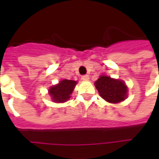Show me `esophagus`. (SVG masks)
<instances>
[{
	"instance_id": "obj_1",
	"label": "esophagus",
	"mask_w": 159,
	"mask_h": 159,
	"mask_svg": "<svg viewBox=\"0 0 159 159\" xmlns=\"http://www.w3.org/2000/svg\"><path fill=\"white\" fill-rule=\"evenodd\" d=\"M82 81H84V82L89 81V76H87V75H83L82 77Z\"/></svg>"
}]
</instances>
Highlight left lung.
Returning <instances> with one entry per match:
<instances>
[{
  "label": "left lung",
  "instance_id": "1",
  "mask_svg": "<svg viewBox=\"0 0 159 159\" xmlns=\"http://www.w3.org/2000/svg\"><path fill=\"white\" fill-rule=\"evenodd\" d=\"M100 96L110 103H119L127 97L128 88L123 81L102 75L95 82Z\"/></svg>",
  "mask_w": 159,
  "mask_h": 159
}]
</instances>
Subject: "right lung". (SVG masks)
<instances>
[{
    "mask_svg": "<svg viewBox=\"0 0 159 159\" xmlns=\"http://www.w3.org/2000/svg\"><path fill=\"white\" fill-rule=\"evenodd\" d=\"M76 84L77 82L72 80H62L58 84L51 87L48 90V93L54 102H65L71 97Z\"/></svg>",
    "mask_w": 159,
    "mask_h": 159,
    "instance_id": "obj_1",
    "label": "right lung"
}]
</instances>
